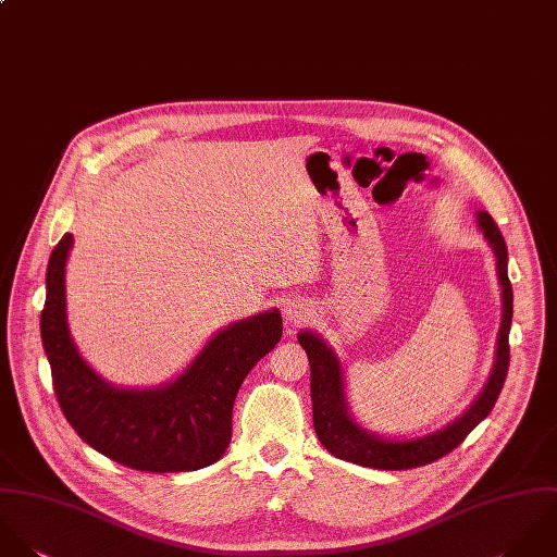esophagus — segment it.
Returning <instances> with one entry per match:
<instances>
[{
    "mask_svg": "<svg viewBox=\"0 0 557 557\" xmlns=\"http://www.w3.org/2000/svg\"><path fill=\"white\" fill-rule=\"evenodd\" d=\"M284 317L288 323H304L308 317H310V306L304 304V301H288L286 308H284Z\"/></svg>",
    "mask_w": 557,
    "mask_h": 557,
    "instance_id": "esophagus-1",
    "label": "esophagus"
}]
</instances>
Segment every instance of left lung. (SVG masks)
<instances>
[{
    "instance_id": "1",
    "label": "left lung",
    "mask_w": 557,
    "mask_h": 557,
    "mask_svg": "<svg viewBox=\"0 0 557 557\" xmlns=\"http://www.w3.org/2000/svg\"><path fill=\"white\" fill-rule=\"evenodd\" d=\"M478 223L497 256V273H499V284L504 295V317H502V330L497 339V357H495L491 379L484 385L478 400L444 431L426 435L422 440H411V442H387L361 431L346 411L342 370L332 348H327L321 337L310 332L299 334V344L306 348L310 359L314 431L321 444L325 445V449L334 454L335 458H342L361 467L389 469V471L422 467L442 458L456 445L462 444L465 437L495 407L508 374V366H510L508 334L512 325V286L508 280V249L497 223L493 222V218L484 211L478 213Z\"/></svg>"
}]
</instances>
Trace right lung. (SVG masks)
<instances>
[{"mask_svg":"<svg viewBox=\"0 0 557 557\" xmlns=\"http://www.w3.org/2000/svg\"><path fill=\"white\" fill-rule=\"evenodd\" d=\"M64 234L47 267L40 314L53 392L66 422L117 465L150 473L196 471L220 460L232 440V407L247 372L280 342L277 310L215 335L174 383L161 389H115L79 357L66 327Z\"/></svg>","mask_w":557,"mask_h":557,"instance_id":"obj_1","label":"right lung"}]
</instances>
